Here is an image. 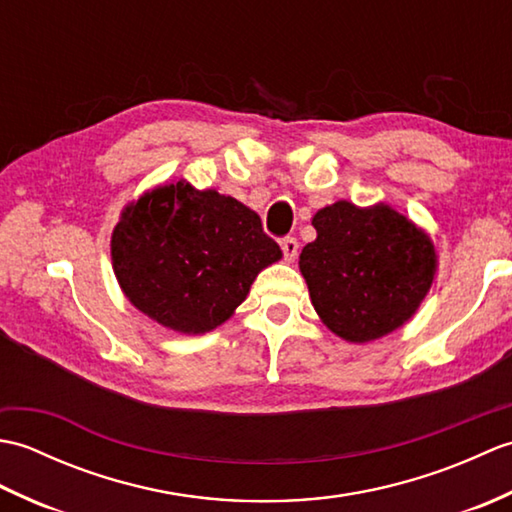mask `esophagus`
Returning a JSON list of instances; mask_svg holds the SVG:
<instances>
[{
	"mask_svg": "<svg viewBox=\"0 0 512 512\" xmlns=\"http://www.w3.org/2000/svg\"><path fill=\"white\" fill-rule=\"evenodd\" d=\"M281 250H284L286 262H292V259H295L299 253V242L295 237H284L281 239Z\"/></svg>",
	"mask_w": 512,
	"mask_h": 512,
	"instance_id": "34e87169",
	"label": "esophagus"
}]
</instances>
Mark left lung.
I'll list each match as a JSON object with an SVG mask.
<instances>
[{"label": "left lung", "mask_w": 512, "mask_h": 512, "mask_svg": "<svg viewBox=\"0 0 512 512\" xmlns=\"http://www.w3.org/2000/svg\"><path fill=\"white\" fill-rule=\"evenodd\" d=\"M312 226L317 239L301 250L299 268L314 310L334 334L367 343L416 312L431 288L436 253L405 215L343 200L321 209Z\"/></svg>", "instance_id": "1"}]
</instances>
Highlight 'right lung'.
<instances>
[{
    "mask_svg": "<svg viewBox=\"0 0 512 512\" xmlns=\"http://www.w3.org/2000/svg\"><path fill=\"white\" fill-rule=\"evenodd\" d=\"M281 250L231 195L176 182L127 206L112 235L114 273L149 319L202 334L231 317Z\"/></svg>",
    "mask_w": 512,
    "mask_h": 512,
    "instance_id": "right-lung-1",
    "label": "right lung"
}]
</instances>
